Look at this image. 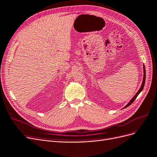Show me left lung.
I'll list each match as a JSON object with an SVG mask.
<instances>
[{
    "label": "left lung",
    "mask_w": 157,
    "mask_h": 157,
    "mask_svg": "<svg viewBox=\"0 0 157 157\" xmlns=\"http://www.w3.org/2000/svg\"><path fill=\"white\" fill-rule=\"evenodd\" d=\"M145 67L144 66V79H143V82H142V83H141V87H140V89H139V90L137 92V93H136V94H135V96L134 97L130 100V102H128V104L126 105L125 107L124 108H126V107H128V106H129L131 104H132L134 101L135 100V99L137 98V97L138 96V94L142 91V90H143V89H144V85H145Z\"/></svg>",
    "instance_id": "8db88e82"
}]
</instances>
